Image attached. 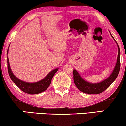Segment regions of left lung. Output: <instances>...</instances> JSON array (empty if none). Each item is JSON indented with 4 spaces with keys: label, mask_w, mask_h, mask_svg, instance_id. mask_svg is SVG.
<instances>
[{
    "label": "left lung",
    "mask_w": 126,
    "mask_h": 126,
    "mask_svg": "<svg viewBox=\"0 0 126 126\" xmlns=\"http://www.w3.org/2000/svg\"><path fill=\"white\" fill-rule=\"evenodd\" d=\"M111 35L113 38L115 43H117L118 50L117 63L114 68V70H112L111 75L102 81L98 82V83H91V82L85 80L78 73L77 70L74 69L73 71V81H74L76 86L79 89V91H82L85 94H100L104 91L116 79L118 73H119L120 69V50L119 46H118L117 43L111 34Z\"/></svg>",
    "instance_id": "left-lung-1"
}]
</instances>
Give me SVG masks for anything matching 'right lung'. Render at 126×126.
I'll use <instances>...</instances> for the list:
<instances>
[{
  "label": "right lung",
  "mask_w": 126,
  "mask_h": 126,
  "mask_svg": "<svg viewBox=\"0 0 126 126\" xmlns=\"http://www.w3.org/2000/svg\"><path fill=\"white\" fill-rule=\"evenodd\" d=\"M8 51H8H7V54H8ZM8 69L9 75L11 80L23 92H25V93L29 94H37L44 92V91H46L48 88V86H50V83L51 82L52 78H53L55 73H56V72L58 70L59 68H56V69L49 72L48 75L46 77L43 78V79H41L40 81L33 82V83L23 81V80H20L18 78L16 77L14 73H13L12 70L11 69V67H10L9 61L8 57Z\"/></svg>",
  "instance_id": "obj_1"
}]
</instances>
